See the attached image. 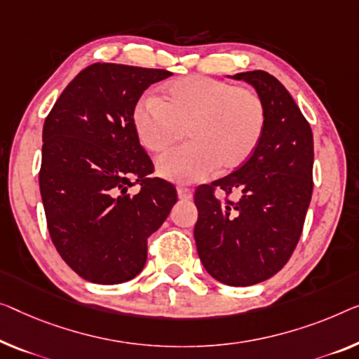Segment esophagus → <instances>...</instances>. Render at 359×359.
<instances>
[{
  "label": "esophagus",
  "mask_w": 359,
  "mask_h": 359,
  "mask_svg": "<svg viewBox=\"0 0 359 359\" xmlns=\"http://www.w3.org/2000/svg\"><path fill=\"white\" fill-rule=\"evenodd\" d=\"M177 195H179V200L187 201V200H190V198H191V190L185 189V187H179Z\"/></svg>",
  "instance_id": "34e87169"
}]
</instances>
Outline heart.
<instances>
[{
	"label": "heart",
	"instance_id": "obj_1",
	"mask_svg": "<svg viewBox=\"0 0 359 359\" xmlns=\"http://www.w3.org/2000/svg\"><path fill=\"white\" fill-rule=\"evenodd\" d=\"M138 140L159 153L187 133L189 143L170 149L156 163L163 179L191 184L214 169H237L259 147L266 128V106L248 87L191 76L168 85L163 100L143 96L132 111Z\"/></svg>",
	"mask_w": 359,
	"mask_h": 359
}]
</instances>
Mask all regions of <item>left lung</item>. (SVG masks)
Segmentation results:
<instances>
[{"label":"left lung","mask_w":359,"mask_h":359,"mask_svg":"<svg viewBox=\"0 0 359 359\" xmlns=\"http://www.w3.org/2000/svg\"><path fill=\"white\" fill-rule=\"evenodd\" d=\"M231 77V76H229ZM256 90L266 106L259 147L237 170L198 187L195 243L214 279L248 287L277 274L295 250L313 194V132L292 95L264 71L232 76ZM237 191V203L212 195Z\"/></svg>","instance_id":"1"}]
</instances>
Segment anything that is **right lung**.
Here are the masks:
<instances>
[{"mask_svg": "<svg viewBox=\"0 0 359 359\" xmlns=\"http://www.w3.org/2000/svg\"><path fill=\"white\" fill-rule=\"evenodd\" d=\"M163 69L96 62L64 88L43 126L40 194L57 253L82 279L114 285L147 263V240L163 226L177 191L148 177L132 111ZM138 183L141 191L128 194Z\"/></svg>", "mask_w": 359, "mask_h": 359, "instance_id": "1", "label": "right lung"}]
</instances>
